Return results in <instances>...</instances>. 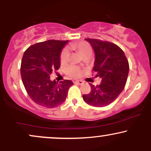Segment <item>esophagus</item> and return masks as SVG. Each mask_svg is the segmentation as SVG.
Masks as SVG:
<instances>
[{
	"label": "esophagus",
	"mask_w": 151,
	"mask_h": 151,
	"mask_svg": "<svg viewBox=\"0 0 151 151\" xmlns=\"http://www.w3.org/2000/svg\"><path fill=\"white\" fill-rule=\"evenodd\" d=\"M74 83H76V84H79V85H82L83 84H84V82H83L81 80H78V81H74Z\"/></svg>",
	"instance_id": "1"
}]
</instances>
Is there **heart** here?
<instances>
[{
  "label": "heart",
  "instance_id": "b5f03b06",
  "mask_svg": "<svg viewBox=\"0 0 151 151\" xmlns=\"http://www.w3.org/2000/svg\"><path fill=\"white\" fill-rule=\"evenodd\" d=\"M71 47H72V49L77 50L82 57L87 55V54L92 53V49H91V46L89 45V44H88L86 42H74L73 44H72ZM70 50L68 48H65V49L62 50L61 55H60V62H61V63H67L69 60H70ZM65 72L67 75L72 77H79L81 74V72L79 70V67L74 65H70L68 67H67L65 70Z\"/></svg>",
  "mask_w": 151,
  "mask_h": 151
}]
</instances>
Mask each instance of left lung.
<instances>
[{"label":"left lung","mask_w":151,"mask_h":151,"mask_svg":"<svg viewBox=\"0 0 151 151\" xmlns=\"http://www.w3.org/2000/svg\"><path fill=\"white\" fill-rule=\"evenodd\" d=\"M95 53L96 77L101 79L99 86L90 84L91 91L83 95L89 105L103 107L110 104L125 87L129 72V65L123 50L114 43L96 39H85Z\"/></svg>","instance_id":"left-lung-1"}]
</instances>
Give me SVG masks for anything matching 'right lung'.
<instances>
[{
	"label": "right lung",
	"instance_id": "add662e5",
	"mask_svg": "<svg viewBox=\"0 0 151 151\" xmlns=\"http://www.w3.org/2000/svg\"><path fill=\"white\" fill-rule=\"evenodd\" d=\"M69 41L50 40L29 47L22 56L20 74L26 91L35 103L55 108L67 99L73 82L50 80V74L60 67V55Z\"/></svg>",
	"mask_w": 151,
	"mask_h": 151
}]
</instances>
